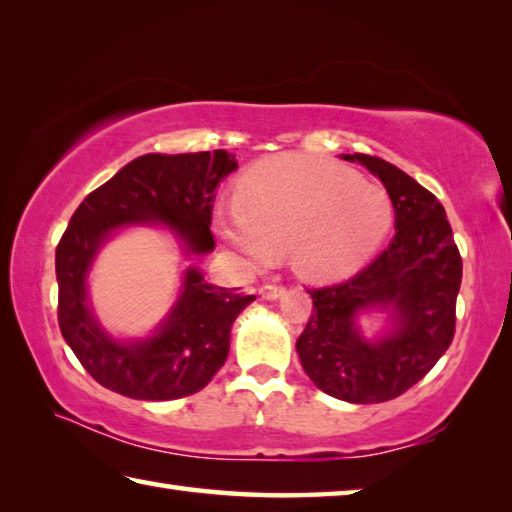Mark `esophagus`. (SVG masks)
<instances>
[{
    "label": "esophagus",
    "instance_id": "34e87169",
    "mask_svg": "<svg viewBox=\"0 0 512 512\" xmlns=\"http://www.w3.org/2000/svg\"><path fill=\"white\" fill-rule=\"evenodd\" d=\"M259 293H262L264 300H277L284 293V286L280 284H264L262 288H259Z\"/></svg>",
    "mask_w": 512,
    "mask_h": 512
}]
</instances>
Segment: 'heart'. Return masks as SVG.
Returning a JSON list of instances; mask_svg holds the SVG:
<instances>
[{
  "label": "heart",
  "instance_id": "heart-1",
  "mask_svg": "<svg viewBox=\"0 0 512 512\" xmlns=\"http://www.w3.org/2000/svg\"><path fill=\"white\" fill-rule=\"evenodd\" d=\"M217 228L248 262L268 264L277 248L311 280L356 271L383 244L394 206L380 185L347 167L277 156L246 174L237 203L217 210Z\"/></svg>",
  "mask_w": 512,
  "mask_h": 512
}]
</instances>
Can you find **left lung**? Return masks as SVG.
Listing matches in <instances>:
<instances>
[{
  "label": "left lung",
  "mask_w": 512,
  "mask_h": 512,
  "mask_svg": "<svg viewBox=\"0 0 512 512\" xmlns=\"http://www.w3.org/2000/svg\"><path fill=\"white\" fill-rule=\"evenodd\" d=\"M383 181L396 235L374 262L345 282L309 288L313 313L295 349L315 387L347 403H385L414 387L448 351L463 275L450 221L430 190L378 156L347 154ZM394 305L397 333L367 343L355 315Z\"/></svg>",
  "instance_id": "8db88e82"
}]
</instances>
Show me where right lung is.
<instances>
[{"instance_id": "1", "label": "right lung", "mask_w": 512, "mask_h": 512, "mask_svg": "<svg viewBox=\"0 0 512 512\" xmlns=\"http://www.w3.org/2000/svg\"><path fill=\"white\" fill-rule=\"evenodd\" d=\"M237 170L226 150L145 154L87 194L55 248L58 324L89 376L138 401H172L206 387L226 362L230 327L255 295L185 273L183 293L156 336L123 345L111 340L87 306V273L102 241L129 224L170 226L190 253H210L212 206L219 183Z\"/></svg>"}]
</instances>
